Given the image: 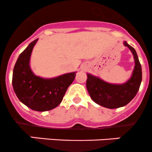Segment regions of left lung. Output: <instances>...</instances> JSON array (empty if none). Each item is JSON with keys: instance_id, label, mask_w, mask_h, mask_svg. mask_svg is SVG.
Returning a JSON list of instances; mask_svg holds the SVG:
<instances>
[{"instance_id": "8db88e82", "label": "left lung", "mask_w": 152, "mask_h": 152, "mask_svg": "<svg viewBox=\"0 0 152 152\" xmlns=\"http://www.w3.org/2000/svg\"><path fill=\"white\" fill-rule=\"evenodd\" d=\"M124 45L132 51L134 58V69L130 79L124 84H111L100 78L87 74L86 88L91 98L100 106L117 109L127 105L137 93L142 81V69L137 55L126 41Z\"/></svg>"}]
</instances>
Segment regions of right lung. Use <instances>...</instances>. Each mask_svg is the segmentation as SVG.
Wrapping results in <instances>:
<instances>
[{
  "mask_svg": "<svg viewBox=\"0 0 152 152\" xmlns=\"http://www.w3.org/2000/svg\"><path fill=\"white\" fill-rule=\"evenodd\" d=\"M37 39L29 43L19 55L13 69L12 86L20 102L31 109L46 112L55 109L63 100L67 88L75 78V72L50 79L34 75L29 66L33 47Z\"/></svg>",
  "mask_w": 152,
  "mask_h": 152,
  "instance_id": "obj_1",
  "label": "right lung"
}]
</instances>
